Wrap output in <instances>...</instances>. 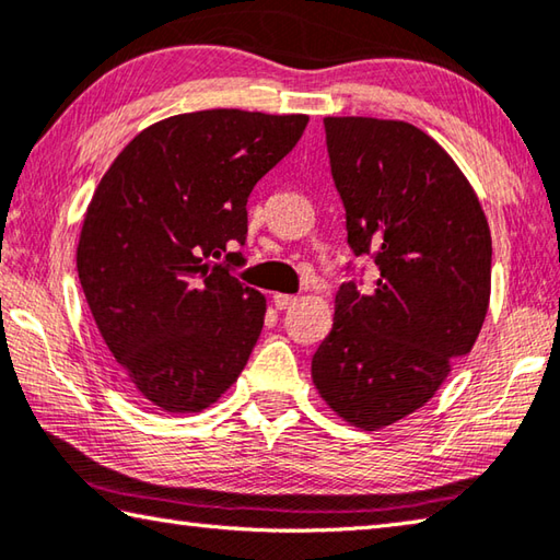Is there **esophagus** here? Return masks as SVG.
<instances>
[{
    "mask_svg": "<svg viewBox=\"0 0 560 560\" xmlns=\"http://www.w3.org/2000/svg\"><path fill=\"white\" fill-rule=\"evenodd\" d=\"M272 302H276V307L278 310H290V307H294V304H298V298H294V294H272Z\"/></svg>",
    "mask_w": 560,
    "mask_h": 560,
    "instance_id": "obj_1",
    "label": "esophagus"
}]
</instances>
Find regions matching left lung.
Wrapping results in <instances>:
<instances>
[{
  "mask_svg": "<svg viewBox=\"0 0 560 560\" xmlns=\"http://www.w3.org/2000/svg\"><path fill=\"white\" fill-rule=\"evenodd\" d=\"M348 246L373 256L371 292L343 282L312 380L348 424L375 431L424 407L470 353L490 304V226L460 167L417 126L326 116Z\"/></svg>",
  "mask_w": 560,
  "mask_h": 560,
  "instance_id": "8db88e82",
  "label": "left lung"
}]
</instances>
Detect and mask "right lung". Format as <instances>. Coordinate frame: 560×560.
Listing matches in <instances>:
<instances>
[{
	"label": "right lung",
	"mask_w": 560,
	"mask_h": 560,
	"mask_svg": "<svg viewBox=\"0 0 560 560\" xmlns=\"http://www.w3.org/2000/svg\"><path fill=\"white\" fill-rule=\"evenodd\" d=\"M307 121L241 109L167 116L94 189L78 241L84 300L126 383L163 411H202L244 371L266 298L212 258L244 244L248 195Z\"/></svg>",
	"instance_id": "obj_1"
}]
</instances>
